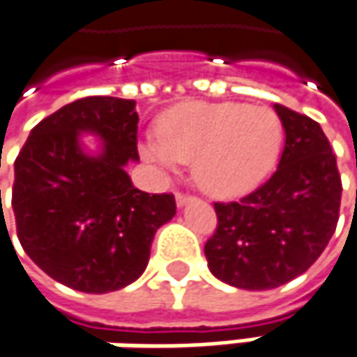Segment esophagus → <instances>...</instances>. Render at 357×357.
Wrapping results in <instances>:
<instances>
[{"instance_id": "1", "label": "esophagus", "mask_w": 357, "mask_h": 357, "mask_svg": "<svg viewBox=\"0 0 357 357\" xmlns=\"http://www.w3.org/2000/svg\"><path fill=\"white\" fill-rule=\"evenodd\" d=\"M192 200H194V196H190V194H183V192H178V194H176L178 206H183V204H188V202H192Z\"/></svg>"}]
</instances>
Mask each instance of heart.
I'll use <instances>...</instances> for the list:
<instances>
[{"instance_id": "obj_1", "label": "heart", "mask_w": 357, "mask_h": 357, "mask_svg": "<svg viewBox=\"0 0 357 357\" xmlns=\"http://www.w3.org/2000/svg\"><path fill=\"white\" fill-rule=\"evenodd\" d=\"M280 145L282 124L268 108L181 104L163 114L159 137H149L141 153L161 172L194 163V179L204 192L235 198L272 172Z\"/></svg>"}]
</instances>
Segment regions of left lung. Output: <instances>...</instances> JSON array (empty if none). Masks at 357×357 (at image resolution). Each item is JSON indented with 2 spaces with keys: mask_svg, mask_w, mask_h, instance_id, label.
I'll return each mask as SVG.
<instances>
[{
  "mask_svg": "<svg viewBox=\"0 0 357 357\" xmlns=\"http://www.w3.org/2000/svg\"><path fill=\"white\" fill-rule=\"evenodd\" d=\"M286 143L274 176L239 202H216L204 245L218 280L243 290L278 288L305 274L335 233L341 176L323 128L274 104Z\"/></svg>",
  "mask_w": 357,
  "mask_h": 357,
  "instance_id": "1",
  "label": "left lung"
}]
</instances>
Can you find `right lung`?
Returning a JSON list of instances; mask_svg holds the SVG:
<instances>
[{
	"instance_id": "add662e5",
	"label": "right lung",
	"mask_w": 357,
	"mask_h": 357,
	"mask_svg": "<svg viewBox=\"0 0 357 357\" xmlns=\"http://www.w3.org/2000/svg\"><path fill=\"white\" fill-rule=\"evenodd\" d=\"M135 100L89 96L38 122L14 163L12 208L17 239L52 280L91 294L132 284L145 272L151 243L174 218V194L132 185L128 161L139 159ZM82 132L105 143L82 151Z\"/></svg>"
}]
</instances>
